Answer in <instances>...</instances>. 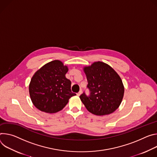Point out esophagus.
I'll list each match as a JSON object with an SVG mask.
<instances>
[{"label":"esophagus","instance_id":"1","mask_svg":"<svg viewBox=\"0 0 157 157\" xmlns=\"http://www.w3.org/2000/svg\"><path fill=\"white\" fill-rule=\"evenodd\" d=\"M82 92V90H80V91H79V92L77 93V95L78 96H80V95H81Z\"/></svg>","mask_w":157,"mask_h":157}]
</instances>
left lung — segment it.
<instances>
[{"instance_id": "obj_1", "label": "left lung", "mask_w": 157, "mask_h": 157, "mask_svg": "<svg viewBox=\"0 0 157 157\" xmlns=\"http://www.w3.org/2000/svg\"><path fill=\"white\" fill-rule=\"evenodd\" d=\"M90 91L80 98L85 107L96 115H109L115 111L120 105L124 94V86L120 76L109 65L94 62L84 67Z\"/></svg>"}]
</instances>
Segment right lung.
I'll use <instances>...</instances> for the list:
<instances>
[{
    "label": "right lung",
    "instance_id": "obj_1",
    "mask_svg": "<svg viewBox=\"0 0 157 157\" xmlns=\"http://www.w3.org/2000/svg\"><path fill=\"white\" fill-rule=\"evenodd\" d=\"M67 72V67L56 60L35 73L29 85V94L35 107L50 113L65 107L69 98L76 95L71 91V80L65 77Z\"/></svg>",
    "mask_w": 157,
    "mask_h": 157
}]
</instances>
